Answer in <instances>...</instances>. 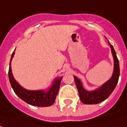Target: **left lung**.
I'll use <instances>...</instances> for the list:
<instances>
[{
  "label": "left lung",
  "mask_w": 127,
  "mask_h": 127,
  "mask_svg": "<svg viewBox=\"0 0 127 127\" xmlns=\"http://www.w3.org/2000/svg\"><path fill=\"white\" fill-rule=\"evenodd\" d=\"M111 47V50L114 57V73L111 79L104 83L102 87H99L95 91L87 92L83 87L82 84L75 76H74V79L75 82L76 86L78 90L81 101L85 104H95L103 102L110 95L114 88L117 85L119 81V75H120V68L118 58L116 56V52L114 49L113 46L110 43Z\"/></svg>",
  "instance_id": "1"
}]
</instances>
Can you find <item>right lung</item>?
Masks as SVG:
<instances>
[{
  "label": "right lung",
  "instance_id": "right-lung-1",
  "mask_svg": "<svg viewBox=\"0 0 127 127\" xmlns=\"http://www.w3.org/2000/svg\"><path fill=\"white\" fill-rule=\"evenodd\" d=\"M14 54H15V52H13L11 55L10 66L8 69V78L11 83V87L13 89L15 93L24 102H27L28 104H31L32 106L37 107H46L52 106L55 102L56 95L59 93L62 77L56 79L54 81V84L46 92L41 90L29 91L25 90L19 85L17 82L14 79L13 73L11 72V63Z\"/></svg>",
  "mask_w": 127,
  "mask_h": 127
}]
</instances>
